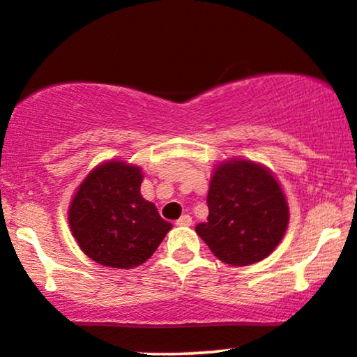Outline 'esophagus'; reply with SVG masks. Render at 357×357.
<instances>
[{"mask_svg":"<svg viewBox=\"0 0 357 357\" xmlns=\"http://www.w3.org/2000/svg\"><path fill=\"white\" fill-rule=\"evenodd\" d=\"M191 225H192V220L190 214H183V216L176 221V226H191Z\"/></svg>","mask_w":357,"mask_h":357,"instance_id":"obj_1","label":"esophagus"}]
</instances>
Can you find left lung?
Listing matches in <instances>:
<instances>
[{
    "label": "left lung",
    "instance_id": "1",
    "mask_svg": "<svg viewBox=\"0 0 357 357\" xmlns=\"http://www.w3.org/2000/svg\"><path fill=\"white\" fill-rule=\"evenodd\" d=\"M208 221L196 233L218 259L249 266L268 257L289 225V206L278 178L261 162L229 158L214 166Z\"/></svg>",
    "mask_w": 357,
    "mask_h": 357
}]
</instances>
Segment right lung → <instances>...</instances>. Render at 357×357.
<instances>
[{"mask_svg": "<svg viewBox=\"0 0 357 357\" xmlns=\"http://www.w3.org/2000/svg\"><path fill=\"white\" fill-rule=\"evenodd\" d=\"M143 178L141 166L109 160L93 167L75 191L68 222L94 263L118 269L141 266L173 227L141 196Z\"/></svg>", "mask_w": 357, "mask_h": 357, "instance_id": "1", "label": "right lung"}]
</instances>
